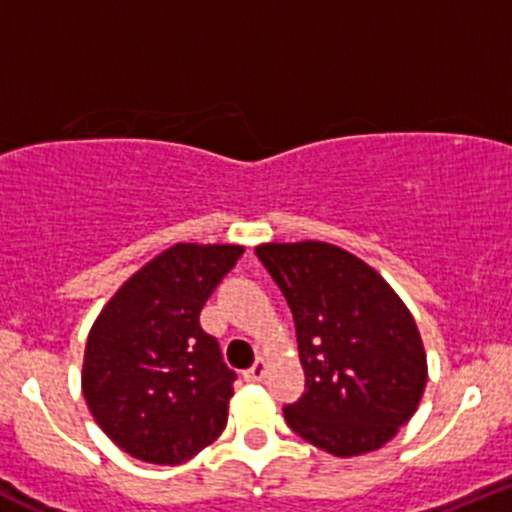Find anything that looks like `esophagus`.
<instances>
[{
	"label": "esophagus",
	"mask_w": 512,
	"mask_h": 512,
	"mask_svg": "<svg viewBox=\"0 0 512 512\" xmlns=\"http://www.w3.org/2000/svg\"><path fill=\"white\" fill-rule=\"evenodd\" d=\"M265 372H267V365H265V360H257L255 365H252V367H247V370L242 372V377H245L247 382H260L262 377H265Z\"/></svg>",
	"instance_id": "1"
}]
</instances>
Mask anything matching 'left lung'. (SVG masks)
Masks as SVG:
<instances>
[{
	"label": "left lung",
	"instance_id": "left-lung-1",
	"mask_svg": "<svg viewBox=\"0 0 512 512\" xmlns=\"http://www.w3.org/2000/svg\"><path fill=\"white\" fill-rule=\"evenodd\" d=\"M257 257L295 317L305 393L287 425L337 458L370 453L418 410L428 360L398 292L367 262L327 242H267Z\"/></svg>",
	"mask_w": 512,
	"mask_h": 512
}]
</instances>
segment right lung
I'll use <instances>...</instances> for the list:
<instances>
[{
	"label": "right lung",
	"instance_id": "right-lung-1",
	"mask_svg": "<svg viewBox=\"0 0 512 512\" xmlns=\"http://www.w3.org/2000/svg\"><path fill=\"white\" fill-rule=\"evenodd\" d=\"M245 247L180 242L137 270L89 330L82 393L124 453L180 465L220 438L235 372L200 312Z\"/></svg>",
	"mask_w": 512,
	"mask_h": 512
}]
</instances>
